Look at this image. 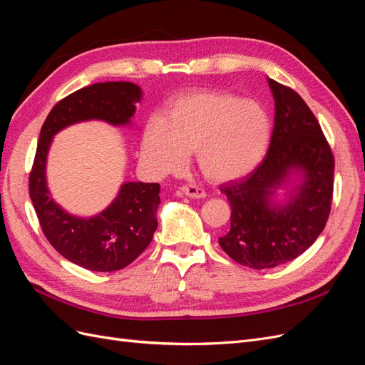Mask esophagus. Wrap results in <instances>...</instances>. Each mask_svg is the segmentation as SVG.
I'll return each instance as SVG.
<instances>
[{
  "mask_svg": "<svg viewBox=\"0 0 365 365\" xmlns=\"http://www.w3.org/2000/svg\"><path fill=\"white\" fill-rule=\"evenodd\" d=\"M178 192L184 196L196 197V200H202V197H205V192L196 185H182Z\"/></svg>",
  "mask_w": 365,
  "mask_h": 365,
  "instance_id": "1",
  "label": "esophagus"
}]
</instances>
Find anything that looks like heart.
Returning <instances> with one entry per match:
<instances>
[{"instance_id":"b5f03b06","label":"heart","mask_w":365,"mask_h":365,"mask_svg":"<svg viewBox=\"0 0 365 365\" xmlns=\"http://www.w3.org/2000/svg\"><path fill=\"white\" fill-rule=\"evenodd\" d=\"M272 125L252 98L204 90L180 96L141 135V160L155 175L181 172L189 153L207 180L227 182L251 173L268 152Z\"/></svg>"}]
</instances>
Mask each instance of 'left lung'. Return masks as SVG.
<instances>
[{
    "mask_svg": "<svg viewBox=\"0 0 365 365\" xmlns=\"http://www.w3.org/2000/svg\"><path fill=\"white\" fill-rule=\"evenodd\" d=\"M268 85L275 115L267 157L244 180L220 187L231 217L219 245L252 269L288 263L311 247L334 192L335 161L318 120L291 88L269 77Z\"/></svg>",
    "mask_w": 365,
    "mask_h": 365,
    "instance_id": "1",
    "label": "left lung"
}]
</instances>
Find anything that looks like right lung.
Returning a JSON list of instances; mask_svg holds the SVG:
<instances>
[{
	"label": "right lung",
	"mask_w": 365,
	"mask_h": 365,
	"mask_svg": "<svg viewBox=\"0 0 365 365\" xmlns=\"http://www.w3.org/2000/svg\"><path fill=\"white\" fill-rule=\"evenodd\" d=\"M141 97V88L132 82L85 86L54 106L41 129L29 184L31 202L53 248L85 269H123L148 248L158 227L160 184L123 182L101 213L74 216L54 201L48 190V150L58 132L81 121L101 120L111 126H130Z\"/></svg>",
	"instance_id": "add662e5"
}]
</instances>
